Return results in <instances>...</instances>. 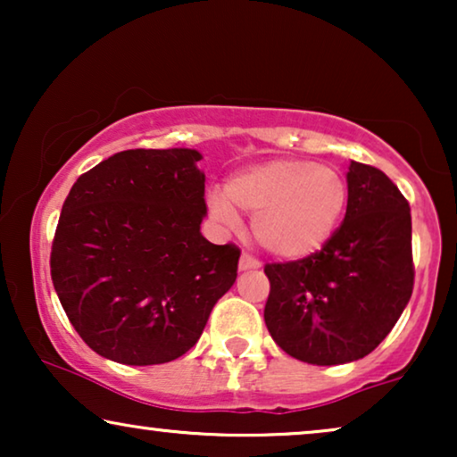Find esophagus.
I'll return each instance as SVG.
<instances>
[{
    "instance_id": "esophagus-1",
    "label": "esophagus",
    "mask_w": 457,
    "mask_h": 457,
    "mask_svg": "<svg viewBox=\"0 0 457 457\" xmlns=\"http://www.w3.org/2000/svg\"><path fill=\"white\" fill-rule=\"evenodd\" d=\"M249 268H260V262L253 258V255L243 253L239 260V270H249Z\"/></svg>"
}]
</instances>
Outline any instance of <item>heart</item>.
I'll use <instances>...</instances> for the list:
<instances>
[{
	"label": "heart",
	"mask_w": 457,
	"mask_h": 457,
	"mask_svg": "<svg viewBox=\"0 0 457 457\" xmlns=\"http://www.w3.org/2000/svg\"><path fill=\"white\" fill-rule=\"evenodd\" d=\"M347 180L337 168L312 160L280 158L249 166L212 191V216L228 227L237 210L252 216L255 241L287 260L308 258L327 245L347 208Z\"/></svg>",
	"instance_id": "1"
}]
</instances>
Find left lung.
Instances as JSON below:
<instances>
[{
	"mask_svg": "<svg viewBox=\"0 0 457 457\" xmlns=\"http://www.w3.org/2000/svg\"><path fill=\"white\" fill-rule=\"evenodd\" d=\"M347 212L327 245L264 266L268 333L291 358L316 366L378 347L414 289L408 199L378 168L352 162Z\"/></svg>",
	"mask_w": 457,
	"mask_h": 457,
	"instance_id": "obj_1",
	"label": "left lung"
}]
</instances>
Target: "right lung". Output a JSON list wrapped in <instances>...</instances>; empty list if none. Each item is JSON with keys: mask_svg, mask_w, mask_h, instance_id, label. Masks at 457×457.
<instances>
[{"mask_svg": "<svg viewBox=\"0 0 457 457\" xmlns=\"http://www.w3.org/2000/svg\"><path fill=\"white\" fill-rule=\"evenodd\" d=\"M199 160L195 149H127L80 174L62 205L52 280L74 330L104 358H180L235 283L241 249L199 233Z\"/></svg>", "mask_w": 457, "mask_h": 457, "instance_id": "1", "label": "right lung"}]
</instances>
